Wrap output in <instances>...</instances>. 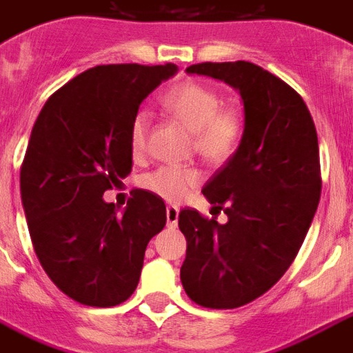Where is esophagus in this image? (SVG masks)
Masks as SVG:
<instances>
[{
	"mask_svg": "<svg viewBox=\"0 0 353 353\" xmlns=\"http://www.w3.org/2000/svg\"><path fill=\"white\" fill-rule=\"evenodd\" d=\"M179 214H180V210L176 206L165 208V217H168L169 228H174V226H176V223H179Z\"/></svg>",
	"mask_w": 353,
	"mask_h": 353,
	"instance_id": "1",
	"label": "esophagus"
}]
</instances>
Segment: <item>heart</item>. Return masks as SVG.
Segmentation results:
<instances>
[{
  "label": "heart",
  "instance_id": "1",
  "mask_svg": "<svg viewBox=\"0 0 353 353\" xmlns=\"http://www.w3.org/2000/svg\"><path fill=\"white\" fill-rule=\"evenodd\" d=\"M163 108L193 132L195 151L206 162H225L236 152L243 136L241 116L234 110H221L223 99L215 90L199 83H184L163 95ZM151 117L138 112L130 125V147L134 154L145 149ZM201 182V173L193 168H160L147 174L143 185L165 201H180Z\"/></svg>",
  "mask_w": 353,
  "mask_h": 353
}]
</instances>
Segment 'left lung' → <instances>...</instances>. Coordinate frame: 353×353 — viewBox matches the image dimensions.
<instances>
[{
  "instance_id": "left-lung-1",
  "label": "left lung",
  "mask_w": 353,
  "mask_h": 353,
  "mask_svg": "<svg viewBox=\"0 0 353 353\" xmlns=\"http://www.w3.org/2000/svg\"><path fill=\"white\" fill-rule=\"evenodd\" d=\"M185 73L241 95V141L202 188L212 212L225 210L228 221L191 208L179 214L184 291L199 305L234 310L267 293L304 243L321 201L319 139L304 99L252 62H202Z\"/></svg>"
}]
</instances>
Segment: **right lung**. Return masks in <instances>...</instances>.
<instances>
[{
  "label": "right lung",
  "instance_id": "right-lung-1",
  "mask_svg": "<svg viewBox=\"0 0 353 353\" xmlns=\"http://www.w3.org/2000/svg\"><path fill=\"white\" fill-rule=\"evenodd\" d=\"M174 64L95 65L57 90L32 127L20 173L32 247L54 285L110 307L136 291L152 237L165 226L158 195L134 190L123 214L103 195L132 169L130 125Z\"/></svg>",
  "mask_w": 353,
  "mask_h": 353
}]
</instances>
